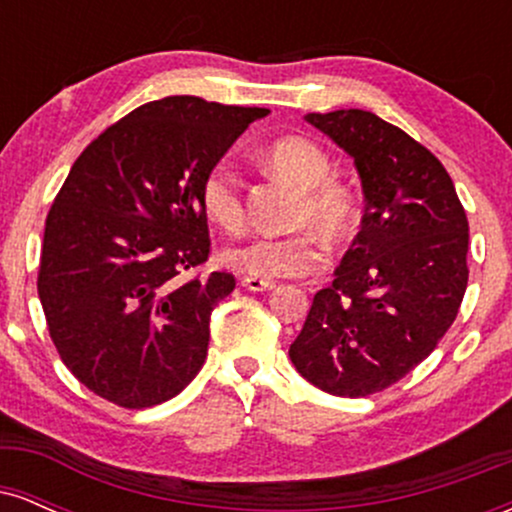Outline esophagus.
<instances>
[{"instance_id": "1", "label": "esophagus", "mask_w": 512, "mask_h": 512, "mask_svg": "<svg viewBox=\"0 0 512 512\" xmlns=\"http://www.w3.org/2000/svg\"><path fill=\"white\" fill-rule=\"evenodd\" d=\"M240 284H243L248 291H272L276 286V281L262 279V276H243V281H240Z\"/></svg>"}]
</instances>
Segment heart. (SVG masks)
<instances>
[{
	"label": "heart",
	"mask_w": 512,
	"mask_h": 512,
	"mask_svg": "<svg viewBox=\"0 0 512 512\" xmlns=\"http://www.w3.org/2000/svg\"><path fill=\"white\" fill-rule=\"evenodd\" d=\"M264 163L281 178L301 187V199L291 223L303 226L291 236H260L223 250L221 260L240 274L276 279L320 272L327 250L320 232L332 243H342L358 226V199L342 182L330 180V156L305 137L276 139L264 149ZM199 204L209 221L226 233H240L245 226V202L238 175L228 163H214L199 182Z\"/></svg>",
	"instance_id": "b5f03b06"
}]
</instances>
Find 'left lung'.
Listing matches in <instances>:
<instances>
[{
	"mask_svg": "<svg viewBox=\"0 0 512 512\" xmlns=\"http://www.w3.org/2000/svg\"><path fill=\"white\" fill-rule=\"evenodd\" d=\"M305 122L354 158L366 214L289 356L322 392L366 397L419 366L455 322L469 223L443 163L399 127L356 108Z\"/></svg>",
	"mask_w": 512,
	"mask_h": 512,
	"instance_id": "1",
	"label": "left lung"
}]
</instances>
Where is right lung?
I'll use <instances>...</instances> for the list:
<instances>
[{
  "mask_svg": "<svg viewBox=\"0 0 512 512\" xmlns=\"http://www.w3.org/2000/svg\"><path fill=\"white\" fill-rule=\"evenodd\" d=\"M267 113L168 96L74 161L45 221L38 296L64 366L98 397L154 407L202 368L211 310L236 279L185 276L211 245L199 182Z\"/></svg>",
  "mask_w": 512,
  "mask_h": 512,
  "instance_id": "right-lung-1",
  "label": "right lung"
}]
</instances>
